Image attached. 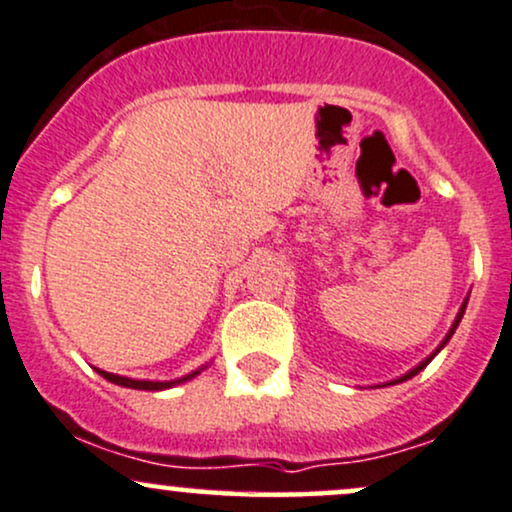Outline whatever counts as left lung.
Segmentation results:
<instances>
[{"instance_id":"8db88e82","label":"left lung","mask_w":512,"mask_h":512,"mask_svg":"<svg viewBox=\"0 0 512 512\" xmlns=\"http://www.w3.org/2000/svg\"><path fill=\"white\" fill-rule=\"evenodd\" d=\"M465 306H467V302H465V304H462V309H460V314H458V318H455V326H453V328H450V333H448V338H446V340H443V345H446V342H448V340H450V335H453V333H455V328H458V323H460V318H462V314H465ZM443 345H441V347H443ZM441 347H438V350H441ZM438 350H436V352H438ZM436 352H434V354H436ZM434 354H431V357H434ZM431 357H429V359H426V362H422V364H419V366H417V369H412V371H410V374H407V376H402V378H398V381H395V383H400V381H407V378H412V376H414V374H419V371H422V369H424V366H426V364H429V362H431Z\"/></svg>"}]
</instances>
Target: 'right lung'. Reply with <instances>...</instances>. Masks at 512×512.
I'll use <instances>...</instances> for the list:
<instances>
[{"label": "right lung", "instance_id": "1", "mask_svg": "<svg viewBox=\"0 0 512 512\" xmlns=\"http://www.w3.org/2000/svg\"><path fill=\"white\" fill-rule=\"evenodd\" d=\"M102 378H107L110 383H117V386H124V388H134V390H165V388H172V386H179V383L189 381V378H194L201 374V369L194 371V374L179 378V381H134V378H124V376H117V374H107V371H100L95 369Z\"/></svg>", "mask_w": 512, "mask_h": 512}]
</instances>
